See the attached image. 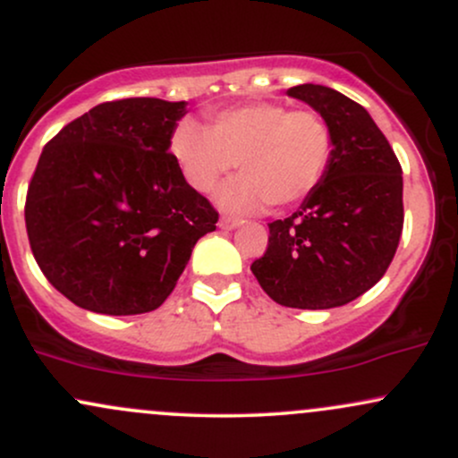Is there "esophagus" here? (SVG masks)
<instances>
[{
  "instance_id": "1",
  "label": "esophagus",
  "mask_w": 458,
  "mask_h": 458,
  "mask_svg": "<svg viewBox=\"0 0 458 458\" xmlns=\"http://www.w3.org/2000/svg\"><path fill=\"white\" fill-rule=\"evenodd\" d=\"M239 224L241 222H236V219H230V217L219 219V228H222V230H234Z\"/></svg>"
}]
</instances>
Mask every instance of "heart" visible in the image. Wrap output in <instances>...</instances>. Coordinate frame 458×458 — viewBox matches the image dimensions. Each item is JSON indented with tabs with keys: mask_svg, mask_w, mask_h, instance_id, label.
<instances>
[{
	"mask_svg": "<svg viewBox=\"0 0 458 458\" xmlns=\"http://www.w3.org/2000/svg\"><path fill=\"white\" fill-rule=\"evenodd\" d=\"M170 150L182 176L199 193H211L239 165L243 172L219 191L224 211L256 213L306 199L323 181L334 150L329 123L314 109L282 103H247L211 114L208 129L185 120Z\"/></svg>",
	"mask_w": 458,
	"mask_h": 458,
	"instance_id": "b5f03b06",
	"label": "heart"
}]
</instances>
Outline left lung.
<instances>
[{"mask_svg": "<svg viewBox=\"0 0 458 458\" xmlns=\"http://www.w3.org/2000/svg\"><path fill=\"white\" fill-rule=\"evenodd\" d=\"M329 123L334 150L320 185L291 217L269 224L251 273L273 301L327 310L364 295L387 271L403 233V170L361 105L327 86L286 92Z\"/></svg>", "mask_w": 458, "mask_h": 458, "instance_id": "1", "label": "left lung"}]
</instances>
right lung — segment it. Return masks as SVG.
Masks as SVG:
<instances>
[{"label": "right lung", "instance_id": "add662e5", "mask_svg": "<svg viewBox=\"0 0 458 458\" xmlns=\"http://www.w3.org/2000/svg\"><path fill=\"white\" fill-rule=\"evenodd\" d=\"M185 101L123 98L92 107L43 148L28 199L31 254L83 310L129 317L174 291L217 211L170 152Z\"/></svg>", "mask_w": 458, "mask_h": 458}]
</instances>
